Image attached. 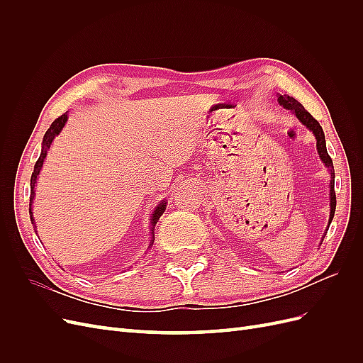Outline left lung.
Returning <instances> with one entry per match:
<instances>
[{"mask_svg":"<svg viewBox=\"0 0 363 363\" xmlns=\"http://www.w3.org/2000/svg\"><path fill=\"white\" fill-rule=\"evenodd\" d=\"M277 101L280 106H283L284 108H288L292 113H295V116L298 118L301 123L309 128L312 133L315 135L316 139V150H318V155H320L321 160L324 162L325 167L330 171L332 175V180H330V219H328V227H330L332 219L335 216V208H336V194H335V169H333V162L332 157L328 156L327 152V147H325V136H324V131L323 127L320 125V123L306 111V108L301 106V103H298L295 100V98L289 96V95H279ZM328 230V228H327Z\"/></svg>","mask_w":363,"mask_h":363,"instance_id":"1","label":"left lung"}]
</instances>
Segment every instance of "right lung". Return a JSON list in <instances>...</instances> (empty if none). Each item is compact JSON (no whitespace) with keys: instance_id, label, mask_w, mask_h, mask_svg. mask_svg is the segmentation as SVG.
<instances>
[{"instance_id":"right-lung-1","label":"right lung","mask_w":363,"mask_h":363,"mask_svg":"<svg viewBox=\"0 0 363 363\" xmlns=\"http://www.w3.org/2000/svg\"><path fill=\"white\" fill-rule=\"evenodd\" d=\"M67 121H68V115L63 113L62 116H59L56 121H54V123L50 125V128L47 130L45 136H43L40 156H39V159H38V162H36V164H35V171H33L31 180H30V189H31V191H30V219H31V224H33V221H35V219H33V212H31V203H33V200H35V186H36V180H38V177H39V172H40V169H42L43 159L47 157V152H48V150H50L51 142L54 140V138H56V136L60 133L62 128L65 127V124H67ZM164 208H167V201H162V203L156 207V211L152 212V216H151V236H152V238H155V233H152V232H155V225L157 224L159 218L163 215ZM152 240H155V239H151V244H152ZM151 244H150V247H151Z\"/></svg>"}]
</instances>
